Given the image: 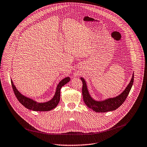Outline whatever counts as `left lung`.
<instances>
[{"label":"left lung","mask_w":147,"mask_h":147,"mask_svg":"<svg viewBox=\"0 0 147 147\" xmlns=\"http://www.w3.org/2000/svg\"><path fill=\"white\" fill-rule=\"evenodd\" d=\"M81 80L82 82V97L86 105L95 112L102 113L115 111L121 105L127 97L132 87L134 82V74H133L129 84L121 94L115 98H109L103 101H96L94 100L88 93L84 79L81 78Z\"/></svg>","instance_id":"1"}]
</instances>
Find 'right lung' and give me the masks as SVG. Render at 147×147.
Masks as SVG:
<instances>
[{
  "mask_svg": "<svg viewBox=\"0 0 147 147\" xmlns=\"http://www.w3.org/2000/svg\"><path fill=\"white\" fill-rule=\"evenodd\" d=\"M69 77H66L63 79L59 83L57 87L56 91L53 98L49 101L45 103H38L28 98H27L21 94L19 91L16 89V87L14 86L13 82L11 81V84L12 88L13 90L14 93L18 99V100L22 103L23 105L27 109L30 110H32L34 111H49L53 109L58 105L60 98V89L61 87L65 86L70 81Z\"/></svg>",
  "mask_w": 147,
  "mask_h": 147,
  "instance_id": "right-lung-1",
  "label": "right lung"
}]
</instances>
